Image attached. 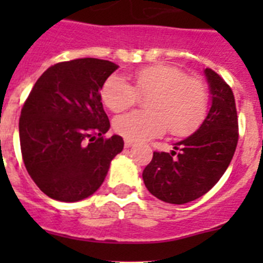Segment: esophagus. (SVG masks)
I'll use <instances>...</instances> for the list:
<instances>
[{
	"label": "esophagus",
	"mask_w": 263,
	"mask_h": 263,
	"mask_svg": "<svg viewBox=\"0 0 263 263\" xmlns=\"http://www.w3.org/2000/svg\"><path fill=\"white\" fill-rule=\"evenodd\" d=\"M132 146H134L133 141H130V139H125V147L129 148V147H132Z\"/></svg>",
	"instance_id": "obj_1"
}]
</instances>
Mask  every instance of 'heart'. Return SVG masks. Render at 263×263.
<instances>
[{"label": "heart", "instance_id": "heart-1", "mask_svg": "<svg viewBox=\"0 0 263 263\" xmlns=\"http://www.w3.org/2000/svg\"><path fill=\"white\" fill-rule=\"evenodd\" d=\"M132 85L125 78L111 75L101 89L104 104L115 113L136 105L139 95L150 97L146 108L150 111H132L115 120L118 134L130 141H143L162 136L168 129L182 137L196 129L208 109V90L204 81L190 78L180 68L155 64L134 73Z\"/></svg>", "mask_w": 263, "mask_h": 263}]
</instances>
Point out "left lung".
I'll list each match as a JSON object with an SVG mask.
<instances>
[{
  "label": "left lung",
  "mask_w": 263,
  "mask_h": 263,
  "mask_svg": "<svg viewBox=\"0 0 263 263\" xmlns=\"http://www.w3.org/2000/svg\"><path fill=\"white\" fill-rule=\"evenodd\" d=\"M204 75L211 108L203 124L176 142L171 153L155 152L143 170L148 192L164 203L185 204L206 194L224 175L236 152L238 121L233 92L211 68L204 69Z\"/></svg>",
  "instance_id": "1"
}]
</instances>
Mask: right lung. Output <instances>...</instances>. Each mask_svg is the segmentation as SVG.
Masks as SVG:
<instances>
[{
  "instance_id": "1",
  "label": "right lung",
  "mask_w": 263,
  "mask_h": 263,
  "mask_svg": "<svg viewBox=\"0 0 263 263\" xmlns=\"http://www.w3.org/2000/svg\"><path fill=\"white\" fill-rule=\"evenodd\" d=\"M118 68L84 58L51 66L21 110L20 141L27 173L43 194L73 203L103 184L111 159L124 148L110 127L100 90Z\"/></svg>"
}]
</instances>
